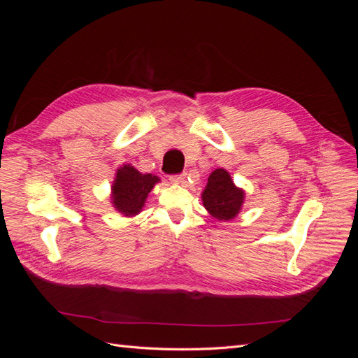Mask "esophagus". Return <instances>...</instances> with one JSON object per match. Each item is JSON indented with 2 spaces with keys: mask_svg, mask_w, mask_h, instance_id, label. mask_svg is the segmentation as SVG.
Returning a JSON list of instances; mask_svg holds the SVG:
<instances>
[{
  "mask_svg": "<svg viewBox=\"0 0 358 358\" xmlns=\"http://www.w3.org/2000/svg\"><path fill=\"white\" fill-rule=\"evenodd\" d=\"M170 180L175 183H185L187 180V173H179V175H171Z\"/></svg>",
  "mask_w": 358,
  "mask_h": 358,
  "instance_id": "esophagus-1",
  "label": "esophagus"
}]
</instances>
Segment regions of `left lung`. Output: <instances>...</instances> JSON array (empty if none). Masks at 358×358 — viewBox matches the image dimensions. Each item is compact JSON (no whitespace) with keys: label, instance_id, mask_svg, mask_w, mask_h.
Returning a JSON list of instances; mask_svg holds the SVG:
<instances>
[{"label":"left lung","instance_id":"8db88e82","mask_svg":"<svg viewBox=\"0 0 358 358\" xmlns=\"http://www.w3.org/2000/svg\"><path fill=\"white\" fill-rule=\"evenodd\" d=\"M245 192L237 188L229 171L216 169L208 179V185L201 194L203 206L213 218L220 221H230L239 213L243 203Z\"/></svg>","mask_w":358,"mask_h":358}]
</instances>
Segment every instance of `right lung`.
<instances>
[{
  "mask_svg": "<svg viewBox=\"0 0 358 358\" xmlns=\"http://www.w3.org/2000/svg\"><path fill=\"white\" fill-rule=\"evenodd\" d=\"M158 180L157 176L142 175L133 166L125 164L116 171V179L112 187L113 206L127 216L137 215Z\"/></svg>",
  "mask_w": 358,
  "mask_h": 358,
  "instance_id": "1",
  "label": "right lung"
}]
</instances>
